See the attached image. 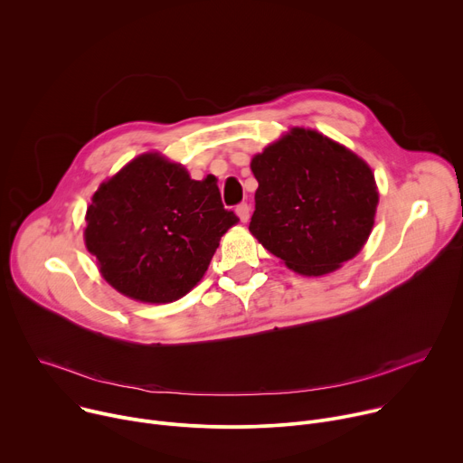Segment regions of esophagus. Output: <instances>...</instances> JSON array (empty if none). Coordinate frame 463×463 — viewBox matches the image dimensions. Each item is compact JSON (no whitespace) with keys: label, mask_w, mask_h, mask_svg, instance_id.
<instances>
[{"label":"esophagus","mask_w":463,"mask_h":463,"mask_svg":"<svg viewBox=\"0 0 463 463\" xmlns=\"http://www.w3.org/2000/svg\"><path fill=\"white\" fill-rule=\"evenodd\" d=\"M236 214H238V218H240L243 223H247L249 218H250V207H249L247 203H240V205L236 207Z\"/></svg>","instance_id":"1"}]
</instances>
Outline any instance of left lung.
I'll return each mask as SVG.
<instances>
[{"label":"left lung","instance_id":"obj_1","mask_svg":"<svg viewBox=\"0 0 463 463\" xmlns=\"http://www.w3.org/2000/svg\"><path fill=\"white\" fill-rule=\"evenodd\" d=\"M250 234L304 277L339 269L366 243L379 203L372 168L315 129L293 128L250 161Z\"/></svg>","mask_w":463,"mask_h":463}]
</instances>
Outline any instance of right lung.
Here are the masks:
<instances>
[{
    "label": "right lung",
    "mask_w": 463,
    "mask_h": 463,
    "mask_svg": "<svg viewBox=\"0 0 463 463\" xmlns=\"http://www.w3.org/2000/svg\"><path fill=\"white\" fill-rule=\"evenodd\" d=\"M238 222L214 175L195 181L184 166L143 154L93 194L84 240L118 293L166 304L203 279L222 236Z\"/></svg>",
    "instance_id": "1"
}]
</instances>
